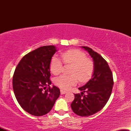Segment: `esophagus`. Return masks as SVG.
Listing matches in <instances>:
<instances>
[{
	"mask_svg": "<svg viewBox=\"0 0 131 131\" xmlns=\"http://www.w3.org/2000/svg\"><path fill=\"white\" fill-rule=\"evenodd\" d=\"M60 93H61V94H66V93H67V92L66 91H63V90H60Z\"/></svg>",
	"mask_w": 131,
	"mask_h": 131,
	"instance_id": "obj_1",
	"label": "esophagus"
}]
</instances>
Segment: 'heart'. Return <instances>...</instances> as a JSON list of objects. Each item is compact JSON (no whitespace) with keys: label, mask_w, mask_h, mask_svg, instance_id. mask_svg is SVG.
Listing matches in <instances>:
<instances>
[{"label":"heart","mask_w":131,"mask_h":131,"mask_svg":"<svg viewBox=\"0 0 131 131\" xmlns=\"http://www.w3.org/2000/svg\"><path fill=\"white\" fill-rule=\"evenodd\" d=\"M61 59L64 64H72L69 73L71 74H63L54 79V83L60 88L68 90L77 84L78 79L81 82H86L94 70L93 62L87 58L86 55L78 49H70L63 52ZM50 70L54 75H58L62 71L63 63L58 57L54 56L50 62Z\"/></svg>","instance_id":"1"}]
</instances>
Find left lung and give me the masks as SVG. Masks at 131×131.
Instances as JSON below:
<instances>
[{
  "label": "left lung",
  "mask_w": 131,
  "mask_h": 131,
  "mask_svg": "<svg viewBox=\"0 0 131 131\" xmlns=\"http://www.w3.org/2000/svg\"><path fill=\"white\" fill-rule=\"evenodd\" d=\"M82 48L89 53L94 61L92 78L79 89L81 94H76L71 104L73 112L81 116H89L103 108L108 101L113 86L112 72L108 63L100 54L88 47ZM86 92V95L84 92Z\"/></svg>",
  "instance_id": "8db88e82"
}]
</instances>
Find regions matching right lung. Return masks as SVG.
Returning a JSON list of instances; mask_svg holds the SVG:
<instances>
[{
  "label": "right lung",
  "instance_id": "right-lung-1",
  "mask_svg": "<svg viewBox=\"0 0 131 131\" xmlns=\"http://www.w3.org/2000/svg\"><path fill=\"white\" fill-rule=\"evenodd\" d=\"M56 51L54 46L40 47L23 57L15 70V95L22 108L32 115L48 113L60 94L59 88L50 86L49 65Z\"/></svg>",
  "mask_w": 131,
  "mask_h": 131
}]
</instances>
